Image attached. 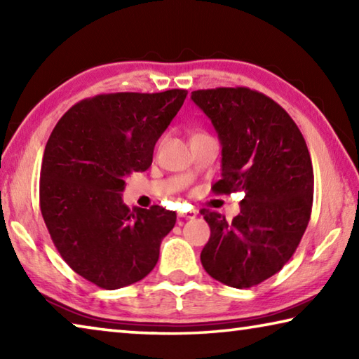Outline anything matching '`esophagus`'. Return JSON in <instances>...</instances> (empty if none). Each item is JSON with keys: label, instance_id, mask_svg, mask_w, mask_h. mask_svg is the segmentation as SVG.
<instances>
[{"label": "esophagus", "instance_id": "esophagus-1", "mask_svg": "<svg viewBox=\"0 0 359 359\" xmlns=\"http://www.w3.org/2000/svg\"><path fill=\"white\" fill-rule=\"evenodd\" d=\"M179 218H187V220H190V218L196 217V210H190V212H179L177 214Z\"/></svg>", "mask_w": 359, "mask_h": 359}]
</instances>
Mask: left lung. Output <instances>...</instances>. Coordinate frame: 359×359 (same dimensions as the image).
I'll list each match as a JSON object with an SVG mask.
<instances>
[{"mask_svg":"<svg viewBox=\"0 0 359 359\" xmlns=\"http://www.w3.org/2000/svg\"><path fill=\"white\" fill-rule=\"evenodd\" d=\"M194 104L222 142L217 194L244 191L233 220L203 209L210 238L205 272L233 288H250L293 257L311 220L313 168L302 133L282 106L247 87L196 90Z\"/></svg>","mask_w":359,"mask_h":359,"instance_id":"left-lung-1","label":"left lung"}]
</instances>
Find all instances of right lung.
<instances>
[{"label": "right lung", "instance_id": "right-lung-1", "mask_svg": "<svg viewBox=\"0 0 359 359\" xmlns=\"http://www.w3.org/2000/svg\"><path fill=\"white\" fill-rule=\"evenodd\" d=\"M187 90L107 93L79 101L53 128L41 166L39 205L58 253L72 271L104 290L136 283L154 269L175 212L130 210L125 179L145 171L158 137Z\"/></svg>", "mask_w": 359, "mask_h": 359}]
</instances>
